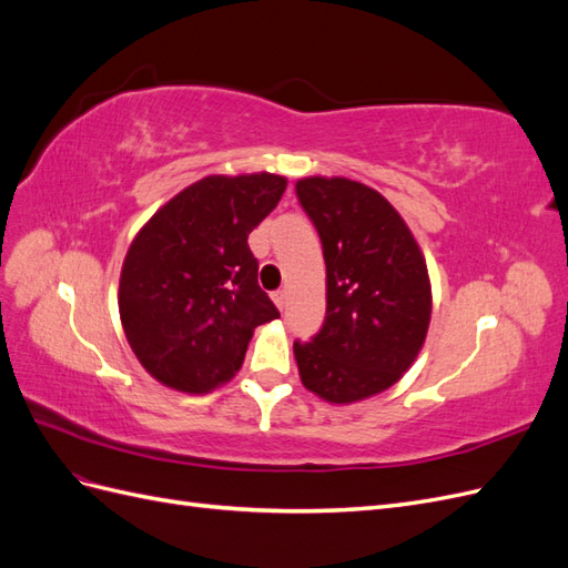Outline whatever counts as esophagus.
<instances>
[{
	"instance_id": "obj_1",
	"label": "esophagus",
	"mask_w": 568,
	"mask_h": 568,
	"mask_svg": "<svg viewBox=\"0 0 568 568\" xmlns=\"http://www.w3.org/2000/svg\"><path fill=\"white\" fill-rule=\"evenodd\" d=\"M272 301H274V305L280 307V311H284V305H286V291H274Z\"/></svg>"
}]
</instances>
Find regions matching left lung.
I'll return each mask as SVG.
<instances>
[{
	"label": "left lung",
	"mask_w": 568,
	"mask_h": 568,
	"mask_svg": "<svg viewBox=\"0 0 568 568\" xmlns=\"http://www.w3.org/2000/svg\"><path fill=\"white\" fill-rule=\"evenodd\" d=\"M322 239L326 317L311 343H294L303 386L334 405L390 388L415 363L432 322L424 253L376 189L348 178L296 182Z\"/></svg>",
	"instance_id": "obj_1"
}]
</instances>
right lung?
Instances as JSON below:
<instances>
[{
	"label": "right lung",
	"instance_id": "right-lung-1",
	"mask_svg": "<svg viewBox=\"0 0 568 568\" xmlns=\"http://www.w3.org/2000/svg\"><path fill=\"white\" fill-rule=\"evenodd\" d=\"M286 178L209 175L136 232L120 270L118 311L132 353L168 388L211 393L242 369L257 324L280 311L257 286L248 234Z\"/></svg>",
	"mask_w": 568,
	"mask_h": 568
}]
</instances>
